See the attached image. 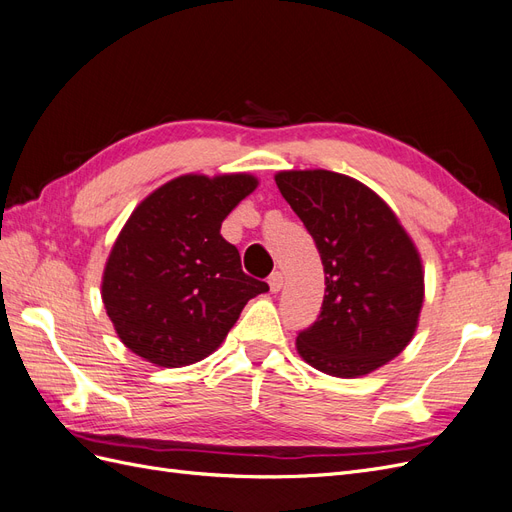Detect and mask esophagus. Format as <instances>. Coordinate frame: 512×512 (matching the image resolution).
Returning a JSON list of instances; mask_svg holds the SVG:
<instances>
[{
	"instance_id": "esophagus-1",
	"label": "esophagus",
	"mask_w": 512,
	"mask_h": 512,
	"mask_svg": "<svg viewBox=\"0 0 512 512\" xmlns=\"http://www.w3.org/2000/svg\"><path fill=\"white\" fill-rule=\"evenodd\" d=\"M269 286H271L273 292H280L282 286H284V273L282 271H273L269 275Z\"/></svg>"
}]
</instances>
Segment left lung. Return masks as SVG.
Returning a JSON list of instances; mask_svg holds the SVG:
<instances>
[{
	"instance_id": "8db88e82",
	"label": "left lung",
	"mask_w": 512,
	"mask_h": 512,
	"mask_svg": "<svg viewBox=\"0 0 512 512\" xmlns=\"http://www.w3.org/2000/svg\"><path fill=\"white\" fill-rule=\"evenodd\" d=\"M275 183L314 237L324 301L297 352L335 378L389 363L416 333L425 299L423 260L393 209L365 183L333 170H280Z\"/></svg>"
}]
</instances>
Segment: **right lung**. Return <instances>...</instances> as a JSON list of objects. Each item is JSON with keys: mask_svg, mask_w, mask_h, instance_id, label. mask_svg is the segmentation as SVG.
Masks as SVG:
<instances>
[{"mask_svg": "<svg viewBox=\"0 0 512 512\" xmlns=\"http://www.w3.org/2000/svg\"><path fill=\"white\" fill-rule=\"evenodd\" d=\"M256 188L247 173L181 175L132 211L102 275V303L126 348L160 367L203 361L245 303L269 290L243 273L237 247L220 235Z\"/></svg>", "mask_w": 512, "mask_h": 512, "instance_id": "obj_1", "label": "right lung"}]
</instances>
